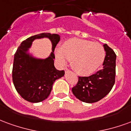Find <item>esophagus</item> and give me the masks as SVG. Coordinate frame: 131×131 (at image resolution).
<instances>
[{"mask_svg": "<svg viewBox=\"0 0 131 131\" xmlns=\"http://www.w3.org/2000/svg\"><path fill=\"white\" fill-rule=\"evenodd\" d=\"M64 70H65V72H66V73H67V72H69V71H70V70L68 69V68H66Z\"/></svg>", "mask_w": 131, "mask_h": 131, "instance_id": "esophagus-1", "label": "esophagus"}]
</instances>
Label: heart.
Listing matches in <instances>:
<instances>
[{
    "instance_id": "1",
    "label": "heart",
    "mask_w": 131,
    "mask_h": 131,
    "mask_svg": "<svg viewBox=\"0 0 131 131\" xmlns=\"http://www.w3.org/2000/svg\"><path fill=\"white\" fill-rule=\"evenodd\" d=\"M57 61L66 66L72 61V67L77 74L83 76L92 75L103 64L105 51L103 46L91 41L71 38L62 45L55 52Z\"/></svg>"
}]
</instances>
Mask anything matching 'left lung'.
I'll return each mask as SVG.
<instances>
[{"label": "left lung", "instance_id": "8db88e82", "mask_svg": "<svg viewBox=\"0 0 131 131\" xmlns=\"http://www.w3.org/2000/svg\"><path fill=\"white\" fill-rule=\"evenodd\" d=\"M103 47L106 56L103 69L89 77H79L77 85L72 89L74 96L84 103H93L101 100L114 84L116 56L107 44Z\"/></svg>", "mask_w": 131, "mask_h": 131}]
</instances>
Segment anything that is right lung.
<instances>
[{"label":"right lung","mask_w":131,"mask_h":131,"mask_svg":"<svg viewBox=\"0 0 131 131\" xmlns=\"http://www.w3.org/2000/svg\"><path fill=\"white\" fill-rule=\"evenodd\" d=\"M48 38L51 41L52 51L45 59H40L30 52L35 39ZM61 39L58 34L42 33L23 41L14 57L12 81L17 91L24 99L30 103H40L48 98L53 84L63 77L64 70L54 67V49Z\"/></svg>","instance_id":"1"}]
</instances>
